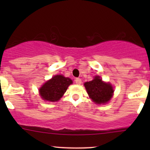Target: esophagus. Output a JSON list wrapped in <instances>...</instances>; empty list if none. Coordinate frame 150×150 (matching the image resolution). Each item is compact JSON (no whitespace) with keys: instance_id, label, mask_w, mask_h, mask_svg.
Instances as JSON below:
<instances>
[{"instance_id":"34e87169","label":"esophagus","mask_w":150,"mask_h":150,"mask_svg":"<svg viewBox=\"0 0 150 150\" xmlns=\"http://www.w3.org/2000/svg\"><path fill=\"white\" fill-rule=\"evenodd\" d=\"M75 83L77 84V85H80L81 83H82V80H81L80 78H76L75 80Z\"/></svg>"}]
</instances>
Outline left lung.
Instances as JSON below:
<instances>
[{"mask_svg":"<svg viewBox=\"0 0 150 150\" xmlns=\"http://www.w3.org/2000/svg\"><path fill=\"white\" fill-rule=\"evenodd\" d=\"M85 87L89 97L97 104H105L112 97L113 89L109 83H105L100 78L96 76L92 81L85 82Z\"/></svg>","mask_w":150,"mask_h":150,"instance_id":"left-lung-1","label":"left lung"}]
</instances>
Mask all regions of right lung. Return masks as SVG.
<instances>
[{
    "label": "right lung",
    "instance_id": "1",
    "mask_svg": "<svg viewBox=\"0 0 150 150\" xmlns=\"http://www.w3.org/2000/svg\"><path fill=\"white\" fill-rule=\"evenodd\" d=\"M73 81L63 75H55L52 79L47 81L39 89L43 99L49 101H57L66 92L68 86Z\"/></svg>",
    "mask_w": 150,
    "mask_h": 150
}]
</instances>
